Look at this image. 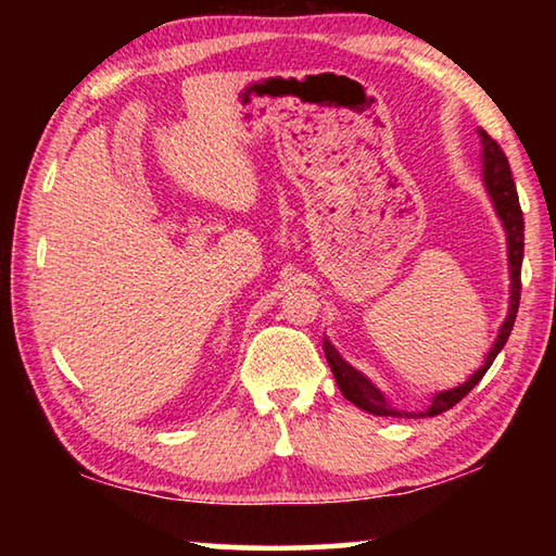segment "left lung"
Returning <instances> with one entry per match:
<instances>
[{
  "label": "left lung",
  "instance_id": "1",
  "mask_svg": "<svg viewBox=\"0 0 556 556\" xmlns=\"http://www.w3.org/2000/svg\"><path fill=\"white\" fill-rule=\"evenodd\" d=\"M481 139H483V178L488 186V193L495 203V211L501 215V220L505 225L507 232V255H510V277H513V287H510V314H507L505 324L497 333L495 343L488 353L483 368L473 372V378H468V382L458 384L456 390H446L439 392L431 404L427 407V412H400L392 409L388 402H384L382 394L372 388V384L363 378L361 372H355L351 365L338 357V353L331 348V343H326V361L331 365L333 378L341 388L343 397L348 402H353L355 407H361L370 414H378V417H437V414L446 412L458 404L466 394L481 382L483 375L491 368L495 355L503 351V345L507 343V336H510L513 326H515V316H517V306H520V269H522V255H525V220H522V211H520V199H517V188L513 181V172L510 164H507V156L501 149V144L495 142L491 135H485L481 129Z\"/></svg>",
  "mask_w": 556,
  "mask_h": 556
}]
</instances>
